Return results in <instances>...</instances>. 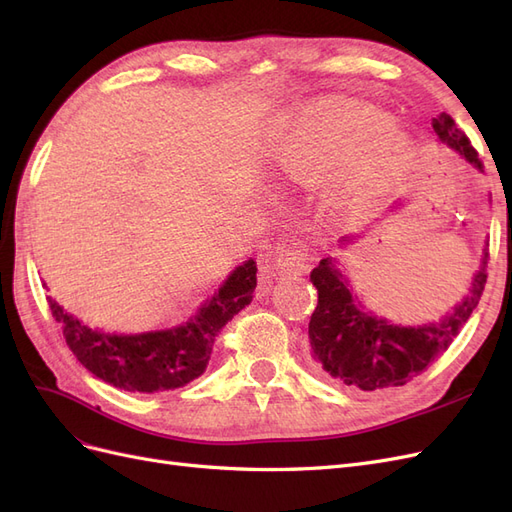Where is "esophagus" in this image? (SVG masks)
Instances as JSON below:
<instances>
[{"mask_svg": "<svg viewBox=\"0 0 512 512\" xmlns=\"http://www.w3.org/2000/svg\"><path fill=\"white\" fill-rule=\"evenodd\" d=\"M309 267V254L303 243H290L275 252V269L284 275H301Z\"/></svg>", "mask_w": 512, "mask_h": 512, "instance_id": "1", "label": "esophagus"}]
</instances>
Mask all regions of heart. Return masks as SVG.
Listing matches in <instances>:
<instances>
[{
	"label": "heart",
	"mask_w": 512,
	"mask_h": 512,
	"mask_svg": "<svg viewBox=\"0 0 512 512\" xmlns=\"http://www.w3.org/2000/svg\"><path fill=\"white\" fill-rule=\"evenodd\" d=\"M277 158L290 173L307 179L350 164L352 183L376 185L408 164L410 143L376 108L333 96L288 117L277 138Z\"/></svg>",
	"instance_id": "1"
}]
</instances>
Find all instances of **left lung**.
I'll list each match as a JSON object with an SVG mask.
<instances>
[{
    "mask_svg": "<svg viewBox=\"0 0 512 512\" xmlns=\"http://www.w3.org/2000/svg\"><path fill=\"white\" fill-rule=\"evenodd\" d=\"M433 132L470 164L483 168L478 151L451 115L442 113L433 119ZM487 258L489 252H485L483 267L474 275L470 294L455 307V312L440 324L423 327H397L371 316L352 297L333 262L329 258L320 260L309 275L318 290V305L309 320V344L320 374L361 391L404 386L423 374L453 344L478 305L487 284Z\"/></svg>",
    "mask_w": 512,
    "mask_h": 512,
    "instance_id": "1",
    "label": "left lung"
}]
</instances>
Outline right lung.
Returning <instances> with one entry per match:
<instances>
[{"label":"right lung","mask_w":512,"mask_h":512,"mask_svg":"<svg viewBox=\"0 0 512 512\" xmlns=\"http://www.w3.org/2000/svg\"><path fill=\"white\" fill-rule=\"evenodd\" d=\"M256 271V262L247 260L190 322L168 331L106 335L85 327L51 297L49 307L68 348L96 378L130 393H162L205 374L215 337L252 303Z\"/></svg>","instance_id":"obj_1"}]
</instances>
